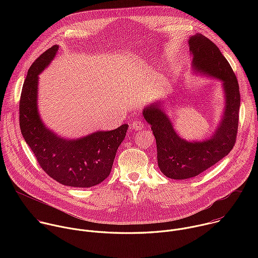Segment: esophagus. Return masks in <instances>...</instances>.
<instances>
[{
    "label": "esophagus",
    "instance_id": "esophagus-1",
    "mask_svg": "<svg viewBox=\"0 0 258 258\" xmlns=\"http://www.w3.org/2000/svg\"><path fill=\"white\" fill-rule=\"evenodd\" d=\"M131 127H132L133 131H140V130H142L144 127V124H143V122L141 120H134L132 122Z\"/></svg>",
    "mask_w": 258,
    "mask_h": 258
}]
</instances>
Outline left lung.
<instances>
[{"label":"left lung","mask_w":258,"mask_h":258,"mask_svg":"<svg viewBox=\"0 0 258 258\" xmlns=\"http://www.w3.org/2000/svg\"><path fill=\"white\" fill-rule=\"evenodd\" d=\"M193 75L216 79L224 94V109L216 128L203 140L182 139L167 115L164 101L156 100L143 109L145 120L156 139L157 161L161 172L173 179L194 177L226 157L236 142L240 92L235 73L219 49L206 36H189Z\"/></svg>","instance_id":"left-lung-1"}]
</instances>
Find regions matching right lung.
<instances>
[{"label": "right lung", "mask_w": 258, "mask_h": 258, "mask_svg": "<svg viewBox=\"0 0 258 258\" xmlns=\"http://www.w3.org/2000/svg\"><path fill=\"white\" fill-rule=\"evenodd\" d=\"M58 49L57 45L51 47L28 69L19 103L20 130L46 173L64 186L90 188L110 174L128 124L77 139L58 136L45 124L38 102L40 75L54 60Z\"/></svg>", "instance_id": "right-lung-1"}]
</instances>
